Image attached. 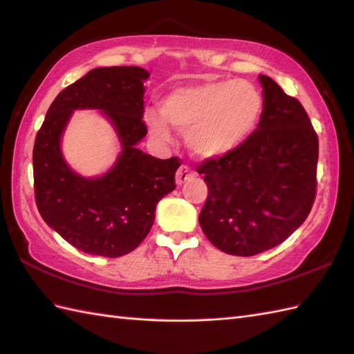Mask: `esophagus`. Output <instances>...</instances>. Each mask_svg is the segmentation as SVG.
Here are the masks:
<instances>
[{
    "label": "esophagus",
    "instance_id": "34e87169",
    "mask_svg": "<svg viewBox=\"0 0 354 354\" xmlns=\"http://www.w3.org/2000/svg\"><path fill=\"white\" fill-rule=\"evenodd\" d=\"M192 176H194V171L189 167V165H181L176 171V184L181 185L185 181H189Z\"/></svg>",
    "mask_w": 354,
    "mask_h": 354
}]
</instances>
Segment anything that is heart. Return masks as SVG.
<instances>
[{
    "label": "heart",
    "mask_w": 354,
    "mask_h": 354,
    "mask_svg": "<svg viewBox=\"0 0 354 354\" xmlns=\"http://www.w3.org/2000/svg\"><path fill=\"white\" fill-rule=\"evenodd\" d=\"M261 112L263 97L251 82L207 80L173 89L161 102L162 117L147 111L146 122L158 140H170L167 121L187 133L194 153L219 158L251 137Z\"/></svg>",
    "instance_id": "heart-1"
}]
</instances>
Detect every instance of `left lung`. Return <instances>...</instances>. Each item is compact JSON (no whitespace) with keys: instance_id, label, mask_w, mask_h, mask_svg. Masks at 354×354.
<instances>
[{"instance_id":"1","label":"left lung","mask_w":354,"mask_h":354,"mask_svg":"<svg viewBox=\"0 0 354 354\" xmlns=\"http://www.w3.org/2000/svg\"><path fill=\"white\" fill-rule=\"evenodd\" d=\"M257 129L232 152L198 165L208 196L199 225L217 250L251 257L284 242L317 196L318 135L303 104L260 74Z\"/></svg>"}]
</instances>
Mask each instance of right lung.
I'll return each instance as SVG.
<instances>
[{
  "mask_svg": "<svg viewBox=\"0 0 354 354\" xmlns=\"http://www.w3.org/2000/svg\"><path fill=\"white\" fill-rule=\"evenodd\" d=\"M147 77L140 66L91 70L59 93L36 135V207L48 227L86 254L114 259L133 251L152 228L156 204L176 187L181 160H160L137 147L147 133ZM74 109L104 111L122 141V153L103 177H80L63 160L60 137Z\"/></svg>",
  "mask_w": 354,
  "mask_h": 354,
  "instance_id": "1",
  "label": "right lung"
}]
</instances>
